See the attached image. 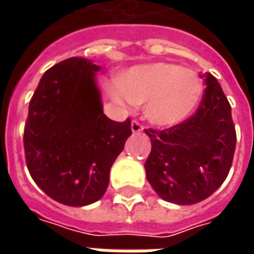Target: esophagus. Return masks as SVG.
Instances as JSON below:
<instances>
[{
  "instance_id": "34e87169",
  "label": "esophagus",
  "mask_w": 254,
  "mask_h": 254,
  "mask_svg": "<svg viewBox=\"0 0 254 254\" xmlns=\"http://www.w3.org/2000/svg\"><path fill=\"white\" fill-rule=\"evenodd\" d=\"M130 129H132L133 133H140L143 132V125H140L137 121H132V125H130Z\"/></svg>"
}]
</instances>
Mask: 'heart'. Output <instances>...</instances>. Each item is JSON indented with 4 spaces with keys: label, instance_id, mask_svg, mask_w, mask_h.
Segmentation results:
<instances>
[{
    "label": "heart",
    "instance_id": "obj_1",
    "mask_svg": "<svg viewBox=\"0 0 254 254\" xmlns=\"http://www.w3.org/2000/svg\"><path fill=\"white\" fill-rule=\"evenodd\" d=\"M114 102L144 106V114L152 125L170 127L194 113L202 96L198 74L181 65L156 63L130 67L113 84Z\"/></svg>",
    "mask_w": 254,
    "mask_h": 254
}]
</instances>
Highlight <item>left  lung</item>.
<instances>
[{
	"label": "left lung",
	"mask_w": 254,
	"mask_h": 254,
	"mask_svg": "<svg viewBox=\"0 0 254 254\" xmlns=\"http://www.w3.org/2000/svg\"><path fill=\"white\" fill-rule=\"evenodd\" d=\"M207 85L196 114L165 130L145 129L151 154L145 176L166 201L190 205L212 194L233 163L237 134L231 106L211 73L200 74Z\"/></svg>",
	"instance_id": "left-lung-1"
}]
</instances>
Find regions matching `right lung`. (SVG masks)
I'll return each instance as SVG.
<instances>
[{"mask_svg":"<svg viewBox=\"0 0 254 254\" xmlns=\"http://www.w3.org/2000/svg\"><path fill=\"white\" fill-rule=\"evenodd\" d=\"M99 65L81 57L50 67L38 84L25 122L27 167L53 200L84 207L103 197L110 169L132 134L130 120L103 114Z\"/></svg>","mask_w":254,"mask_h":254,"instance_id":"add662e5","label":"right lung"}]
</instances>
